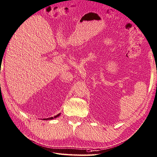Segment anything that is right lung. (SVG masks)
Here are the masks:
<instances>
[{
	"instance_id": "obj_1",
	"label": "right lung",
	"mask_w": 157,
	"mask_h": 157,
	"mask_svg": "<svg viewBox=\"0 0 157 157\" xmlns=\"http://www.w3.org/2000/svg\"><path fill=\"white\" fill-rule=\"evenodd\" d=\"M60 113L59 114H57V115H56V116H55L54 117H50V118H43V120H52V119H53V118H57L59 116H60Z\"/></svg>"
}]
</instances>
